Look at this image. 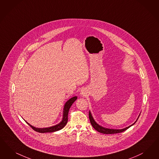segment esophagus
Masks as SVG:
<instances>
[{
    "label": "esophagus",
    "mask_w": 159,
    "mask_h": 159,
    "mask_svg": "<svg viewBox=\"0 0 159 159\" xmlns=\"http://www.w3.org/2000/svg\"><path fill=\"white\" fill-rule=\"evenodd\" d=\"M81 95L82 97H85L87 95V92L86 91L85 89H82L81 90Z\"/></svg>",
    "instance_id": "1"
}]
</instances>
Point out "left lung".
<instances>
[{
	"mask_svg": "<svg viewBox=\"0 0 159 159\" xmlns=\"http://www.w3.org/2000/svg\"><path fill=\"white\" fill-rule=\"evenodd\" d=\"M140 114H139V115L138 116V118L136 119V120L132 125H130L128 127H126V128H125L122 129H113L105 128L103 127L102 126L99 125L98 124V123L95 122V120H94V119H93V116H92V113H91L90 111H89V118L90 122H91V123L93 128L95 129L96 130H97L98 132L103 133V134H115V133L123 132L125 130H126V129H128L130 127H131L132 126H133V125L137 122L138 119L139 118V116H140Z\"/></svg>",
	"mask_w": 159,
	"mask_h": 159,
	"instance_id": "8db88e82",
	"label": "left lung"
}]
</instances>
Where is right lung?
<instances>
[{"mask_svg":"<svg viewBox=\"0 0 159 159\" xmlns=\"http://www.w3.org/2000/svg\"><path fill=\"white\" fill-rule=\"evenodd\" d=\"M77 99V97H74L71 98V99H70L66 102L64 105V109H63V115H62V120L58 124H57L56 125L52 126L51 127H48V128H36V127L31 125L30 123H28L25 120L26 123H27L34 130H35L36 132H38L39 133H51V132H56L58 130H60L66 125L67 122H68V114L69 110L71 108L72 103L74 102Z\"/></svg>","mask_w":159,"mask_h":159,"instance_id":"add662e5","label":"right lung"}]
</instances>
